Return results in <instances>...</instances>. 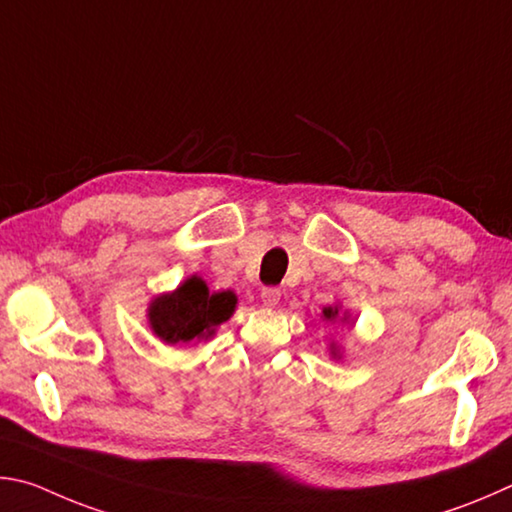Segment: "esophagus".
Returning <instances> with one entry per match:
<instances>
[{"label":"esophagus","instance_id":"obj_1","mask_svg":"<svg viewBox=\"0 0 512 512\" xmlns=\"http://www.w3.org/2000/svg\"><path fill=\"white\" fill-rule=\"evenodd\" d=\"M261 301L265 303L267 308L279 306V301H281V290H279V288H263V292H261Z\"/></svg>","mask_w":512,"mask_h":512}]
</instances>
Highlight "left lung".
<instances>
[{
  "label": "left lung",
  "mask_w": 512,
  "mask_h": 512,
  "mask_svg": "<svg viewBox=\"0 0 512 512\" xmlns=\"http://www.w3.org/2000/svg\"><path fill=\"white\" fill-rule=\"evenodd\" d=\"M337 315H339V308H337V306H333V308H324V319H326V321H335V319H337ZM344 319H346V317H344ZM330 355H333L335 360L339 357V348H337L335 344L330 346Z\"/></svg>",
  "instance_id": "left-lung-1"
}]
</instances>
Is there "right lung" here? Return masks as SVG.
I'll use <instances>...</instances> for the list:
<instances>
[{
  "mask_svg": "<svg viewBox=\"0 0 512 512\" xmlns=\"http://www.w3.org/2000/svg\"><path fill=\"white\" fill-rule=\"evenodd\" d=\"M233 292H209L200 276H188L175 292L159 294L148 306V324L164 344L211 339L236 310Z\"/></svg>",
  "mask_w": 512,
  "mask_h": 512,
  "instance_id": "right-lung-1",
  "label": "right lung"
}]
</instances>
